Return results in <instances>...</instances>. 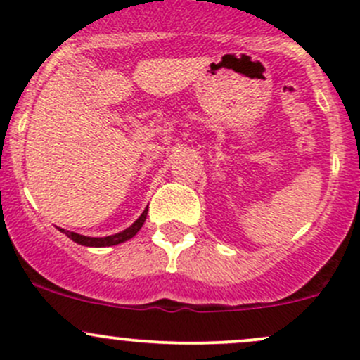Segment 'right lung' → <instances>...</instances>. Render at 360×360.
Wrapping results in <instances>:
<instances>
[{
    "label": "right lung",
    "instance_id": "add662e5",
    "mask_svg": "<svg viewBox=\"0 0 360 360\" xmlns=\"http://www.w3.org/2000/svg\"><path fill=\"white\" fill-rule=\"evenodd\" d=\"M147 207L143 210V213L140 214L139 218H136L135 224L131 225V227H128L126 231L120 232V234H114V236H107V237H86V236H79L76 234V232H69V231H64V229H60L62 232H64L65 236L69 237V239H72L74 243L77 244H83V246H95V248H102V246H114V244H121L124 243V240L131 239L133 236L136 234V232L142 229L143 221H146L147 218Z\"/></svg>",
    "mask_w": 360,
    "mask_h": 360
}]
</instances>
